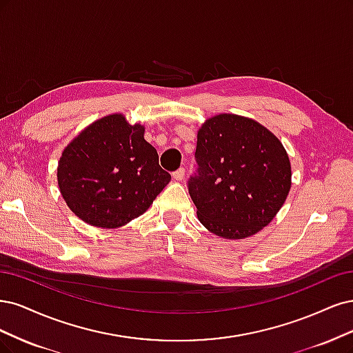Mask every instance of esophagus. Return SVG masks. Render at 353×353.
I'll return each mask as SVG.
<instances>
[{
    "label": "esophagus",
    "mask_w": 353,
    "mask_h": 353,
    "mask_svg": "<svg viewBox=\"0 0 353 353\" xmlns=\"http://www.w3.org/2000/svg\"><path fill=\"white\" fill-rule=\"evenodd\" d=\"M173 179L174 180H183L185 179V168L180 167L179 170H176V172L173 173Z\"/></svg>",
    "instance_id": "1"
}]
</instances>
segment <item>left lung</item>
<instances>
[{
	"mask_svg": "<svg viewBox=\"0 0 353 353\" xmlns=\"http://www.w3.org/2000/svg\"><path fill=\"white\" fill-rule=\"evenodd\" d=\"M189 195L203 227L224 239L258 233L283 207L292 170L281 142L263 124L236 114L208 119L198 132Z\"/></svg>",
	"mask_w": 353,
	"mask_h": 353,
	"instance_id": "obj_1",
	"label": "left lung"
}]
</instances>
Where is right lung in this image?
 Wrapping results in <instances>:
<instances>
[{
  "label": "right lung",
  "mask_w": 353,
  "mask_h": 353,
  "mask_svg": "<svg viewBox=\"0 0 353 353\" xmlns=\"http://www.w3.org/2000/svg\"><path fill=\"white\" fill-rule=\"evenodd\" d=\"M145 128L121 114L102 117L65 146L57 168L60 192L85 223L117 229L139 217L172 176L158 164Z\"/></svg>",
  "instance_id": "add662e5"
}]
</instances>
